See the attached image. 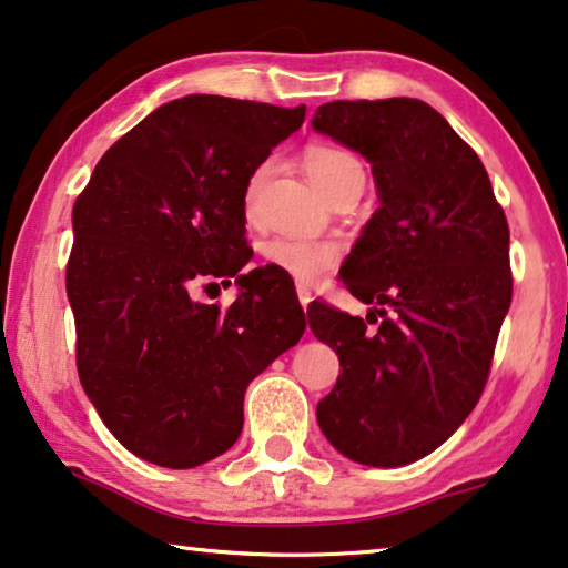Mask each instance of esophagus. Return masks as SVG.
I'll return each mask as SVG.
<instances>
[{"label":"esophagus","mask_w":568,"mask_h":568,"mask_svg":"<svg viewBox=\"0 0 568 568\" xmlns=\"http://www.w3.org/2000/svg\"><path fill=\"white\" fill-rule=\"evenodd\" d=\"M296 296H300V304H302V310H307V307H310V302H312V292L307 290V286L296 284Z\"/></svg>","instance_id":"esophagus-1"}]
</instances>
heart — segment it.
Instances as JSON below:
<instances>
[{"label":"heart","mask_w":568,"mask_h":568,"mask_svg":"<svg viewBox=\"0 0 568 568\" xmlns=\"http://www.w3.org/2000/svg\"><path fill=\"white\" fill-rule=\"evenodd\" d=\"M304 170H307L310 180L325 195L333 193V187H337L339 182L351 178V174L363 172L355 154L333 144H310L307 150H304ZM268 172H272V162H264L258 164L254 174L248 178L246 197H243L248 217L256 213V200L268 178ZM264 256L268 264L276 266L278 272L290 274L296 282L317 284L337 266L339 256H343V248H339L337 241L327 239L278 235V239H272L266 243Z\"/></svg>","instance_id":"obj_1"}]
</instances>
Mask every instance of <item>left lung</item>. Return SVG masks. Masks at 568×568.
Returning <instances> with one entry per match:
<instances>
[{
  "label": "left lung",
  "instance_id": "obj_1",
  "mask_svg": "<svg viewBox=\"0 0 568 568\" xmlns=\"http://www.w3.org/2000/svg\"><path fill=\"white\" fill-rule=\"evenodd\" d=\"M312 129L363 154L378 193L339 268L368 317L307 310L343 368L317 424L357 465L404 467L447 442L483 394L513 296L508 221L473 146L429 103H322Z\"/></svg>",
  "mask_w": 568,
  "mask_h": 568
}]
</instances>
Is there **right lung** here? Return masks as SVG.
Listing matches in <instances>:
<instances>
[{"instance_id":"add662e5","label":"right lung","mask_w":568,"mask_h":568,"mask_svg":"<svg viewBox=\"0 0 568 568\" xmlns=\"http://www.w3.org/2000/svg\"><path fill=\"white\" fill-rule=\"evenodd\" d=\"M304 121V106L185 95L154 109L95 164L73 205L65 290L85 396L152 465L190 469L229 452L248 383L307 322L274 268L241 272L246 185ZM225 313L192 300L230 283Z\"/></svg>"}]
</instances>
